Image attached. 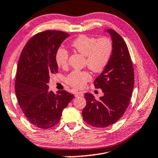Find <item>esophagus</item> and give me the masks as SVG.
<instances>
[{
	"mask_svg": "<svg viewBox=\"0 0 158 158\" xmlns=\"http://www.w3.org/2000/svg\"><path fill=\"white\" fill-rule=\"evenodd\" d=\"M84 96V94H83V93L82 92H81V91H75L74 92V96L75 97H81V96Z\"/></svg>",
	"mask_w": 158,
	"mask_h": 158,
	"instance_id": "esophagus-1",
	"label": "esophagus"
}]
</instances>
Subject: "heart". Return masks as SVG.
Returning <instances> with one entry per match:
<instances>
[{
  "label": "heart",
  "instance_id": "heart-1",
  "mask_svg": "<svg viewBox=\"0 0 158 158\" xmlns=\"http://www.w3.org/2000/svg\"><path fill=\"white\" fill-rule=\"evenodd\" d=\"M72 46L79 53L86 57V65L94 72H101L109 63L113 52V43L107 37L98 39L94 36L81 35L72 42ZM69 52L64 48H59L56 52L57 66L65 68L68 64ZM91 79L87 71L74 70L67 75L66 82L76 89L85 86Z\"/></svg>",
  "mask_w": 158,
  "mask_h": 158
}]
</instances>
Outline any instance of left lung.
Returning a JSON list of instances; mask_svg holds the SVG:
<instances>
[{
	"label": "left lung",
	"mask_w": 158,
	"mask_h": 158,
	"mask_svg": "<svg viewBox=\"0 0 158 158\" xmlns=\"http://www.w3.org/2000/svg\"><path fill=\"white\" fill-rule=\"evenodd\" d=\"M106 31L111 36L113 52L94 81L95 87L101 89L104 95L96 101L93 94H85L86 106L82 111L84 121L98 128L109 127L121 118L129 104L134 84L133 64L126 43L114 30Z\"/></svg>",
	"instance_id": "obj_1"
}]
</instances>
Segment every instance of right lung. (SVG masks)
I'll list each match as a JSON object with an SVG mask.
<instances>
[{"label": "right lung", "instance_id": "add662e5", "mask_svg": "<svg viewBox=\"0 0 158 158\" xmlns=\"http://www.w3.org/2000/svg\"><path fill=\"white\" fill-rule=\"evenodd\" d=\"M70 35L60 31L40 32L25 45L17 64L15 84L18 103L35 127L48 129L60 120L62 112L73 99L66 91H48L50 75L57 73L56 52Z\"/></svg>", "mask_w": 158, "mask_h": 158}]
</instances>
